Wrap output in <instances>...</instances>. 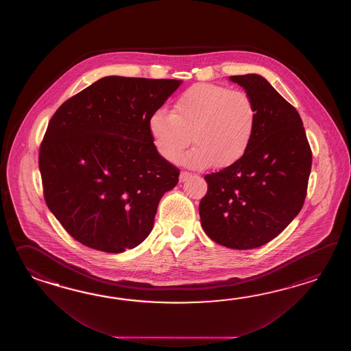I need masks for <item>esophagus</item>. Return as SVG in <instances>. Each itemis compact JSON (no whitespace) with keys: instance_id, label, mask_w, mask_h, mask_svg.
Segmentation results:
<instances>
[{"instance_id":"esophagus-1","label":"esophagus","mask_w":351,"mask_h":351,"mask_svg":"<svg viewBox=\"0 0 351 351\" xmlns=\"http://www.w3.org/2000/svg\"><path fill=\"white\" fill-rule=\"evenodd\" d=\"M189 177H192V173L183 171V172H180L179 180H180V182H186V179L189 178Z\"/></svg>"}]
</instances>
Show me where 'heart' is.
<instances>
[{"label":"heart","instance_id":"1","mask_svg":"<svg viewBox=\"0 0 351 351\" xmlns=\"http://www.w3.org/2000/svg\"><path fill=\"white\" fill-rule=\"evenodd\" d=\"M251 97L223 85L197 82L179 95L173 112L158 109L150 115L149 132L158 153L176 162L188 144L194 148L180 162L193 168H224L245 156L256 129Z\"/></svg>","mask_w":351,"mask_h":351}]
</instances>
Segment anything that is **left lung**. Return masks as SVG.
<instances>
[{
    "label": "left lung",
    "mask_w": 351,
    "mask_h": 351,
    "mask_svg": "<svg viewBox=\"0 0 351 351\" xmlns=\"http://www.w3.org/2000/svg\"><path fill=\"white\" fill-rule=\"evenodd\" d=\"M256 108V129L245 156L204 176L202 227L221 246L250 250L275 239L305 202L313 153L298 110L265 77H230Z\"/></svg>",
    "instance_id": "8db88e82"
}]
</instances>
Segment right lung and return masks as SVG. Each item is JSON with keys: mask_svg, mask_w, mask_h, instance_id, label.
<instances>
[{"mask_svg": "<svg viewBox=\"0 0 351 351\" xmlns=\"http://www.w3.org/2000/svg\"><path fill=\"white\" fill-rule=\"evenodd\" d=\"M180 82L105 76L55 112L38 168L46 204L73 239L120 254L148 237L160 198L179 180L148 123Z\"/></svg>", "mask_w": 351, "mask_h": 351, "instance_id": "add662e5", "label": "right lung"}]
</instances>
